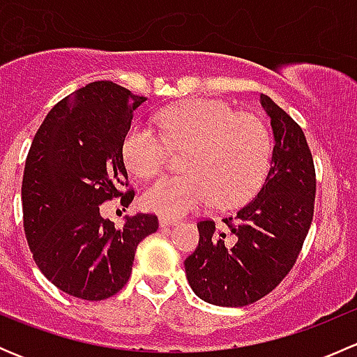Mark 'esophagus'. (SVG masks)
<instances>
[{"mask_svg": "<svg viewBox=\"0 0 357 357\" xmlns=\"http://www.w3.org/2000/svg\"><path fill=\"white\" fill-rule=\"evenodd\" d=\"M179 219L178 218H171V215H160L158 218V225L162 226V228H167V226H172V225H178Z\"/></svg>", "mask_w": 357, "mask_h": 357, "instance_id": "obj_1", "label": "esophagus"}]
</instances>
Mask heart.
Segmentation results:
<instances>
[{
  "label": "heart",
  "instance_id": "heart-1",
  "mask_svg": "<svg viewBox=\"0 0 357 357\" xmlns=\"http://www.w3.org/2000/svg\"><path fill=\"white\" fill-rule=\"evenodd\" d=\"M158 132L136 126L124 139L126 165L138 178H153L167 164V145L186 149L185 174L165 176L143 193L150 211L181 215L215 202L233 207L250 199L264 181L273 155L268 126L219 102L178 103L153 117Z\"/></svg>",
  "mask_w": 357,
  "mask_h": 357
}]
</instances>
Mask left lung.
Segmentation results:
<instances>
[{"label":"left lung","instance_id":"1","mask_svg":"<svg viewBox=\"0 0 357 357\" xmlns=\"http://www.w3.org/2000/svg\"><path fill=\"white\" fill-rule=\"evenodd\" d=\"M261 105L271 119V169L257 195L221 226L197 225L199 247L185 261L190 287L222 307H242L275 290L294 268L314 212L316 172L301 126L269 96Z\"/></svg>","mask_w":357,"mask_h":357}]
</instances>
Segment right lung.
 <instances>
[{"instance_id": "obj_1", "label": "right lung", "mask_w": 357, "mask_h": 357, "mask_svg": "<svg viewBox=\"0 0 357 357\" xmlns=\"http://www.w3.org/2000/svg\"><path fill=\"white\" fill-rule=\"evenodd\" d=\"M145 96L95 81L60 100L32 139L22 179L24 231L36 264L62 291L84 301L117 294L138 243L157 231L155 214L126 215L121 229L100 205L129 207L122 146Z\"/></svg>"}]
</instances>
